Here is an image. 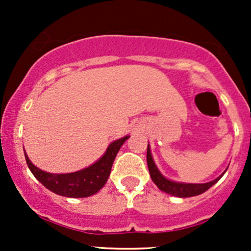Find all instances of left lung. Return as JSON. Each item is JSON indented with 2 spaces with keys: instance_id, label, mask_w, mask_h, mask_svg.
<instances>
[{
  "instance_id": "1",
  "label": "left lung",
  "mask_w": 251,
  "mask_h": 251,
  "mask_svg": "<svg viewBox=\"0 0 251 251\" xmlns=\"http://www.w3.org/2000/svg\"><path fill=\"white\" fill-rule=\"evenodd\" d=\"M147 164H148L151 181L156 184V187H158L160 191L165 192V193L168 194H171V196L174 197H178V198H189V197L199 196V194L204 193V192H206L210 187L214 186V184L224 176V174L226 173V171H225V173L220 175L217 178L212 179V181L210 182H206V183H184V182H176L173 181V179H169L159 171L158 166L154 163L149 143L148 148H147Z\"/></svg>"
}]
</instances>
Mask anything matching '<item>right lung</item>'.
I'll list each match as a JSON object with an SVG mask.
<instances>
[{
	"instance_id": "1",
	"label": "right lung",
	"mask_w": 251,
	"mask_h": 251,
	"mask_svg": "<svg viewBox=\"0 0 251 251\" xmlns=\"http://www.w3.org/2000/svg\"><path fill=\"white\" fill-rule=\"evenodd\" d=\"M128 137L130 136H125V137L111 142L105 153L96 163L82 170L69 174L46 173L36 168L30 161L25 151L24 154L30 171L36 177L37 181L41 182L47 189L58 196L68 197V198H86V197H91L97 193L107 183L114 159L118 151H120L121 146Z\"/></svg>"
}]
</instances>
